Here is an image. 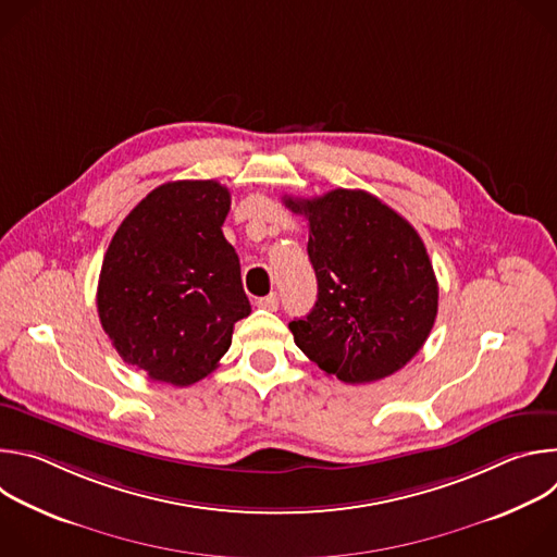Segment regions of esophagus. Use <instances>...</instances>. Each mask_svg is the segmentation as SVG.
Instances as JSON below:
<instances>
[{
	"label": "esophagus",
	"mask_w": 557,
	"mask_h": 557,
	"mask_svg": "<svg viewBox=\"0 0 557 557\" xmlns=\"http://www.w3.org/2000/svg\"><path fill=\"white\" fill-rule=\"evenodd\" d=\"M256 304H258L260 308H267V310H277L280 297H277V293H271V295H267V297H260Z\"/></svg>",
	"instance_id": "esophagus-1"
}]
</instances>
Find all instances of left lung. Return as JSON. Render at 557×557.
Segmentation results:
<instances>
[{
	"label": "left lung",
	"instance_id": "8db88e82",
	"mask_svg": "<svg viewBox=\"0 0 557 557\" xmlns=\"http://www.w3.org/2000/svg\"><path fill=\"white\" fill-rule=\"evenodd\" d=\"M308 220L317 301L288 324L297 348L344 383L401 370L425 344L438 284L414 226L361 189L284 198Z\"/></svg>",
	"mask_w": 557,
	"mask_h": 557
}]
</instances>
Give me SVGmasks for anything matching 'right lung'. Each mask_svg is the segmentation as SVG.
<instances>
[{"mask_svg": "<svg viewBox=\"0 0 557 557\" xmlns=\"http://www.w3.org/2000/svg\"><path fill=\"white\" fill-rule=\"evenodd\" d=\"M228 209L231 194L215 181L165 183L129 211L106 251L101 326L121 359L153 381L205 379L251 312L222 233Z\"/></svg>", "mask_w": 557, "mask_h": 557, "instance_id": "obj_1", "label": "right lung"}]
</instances>
